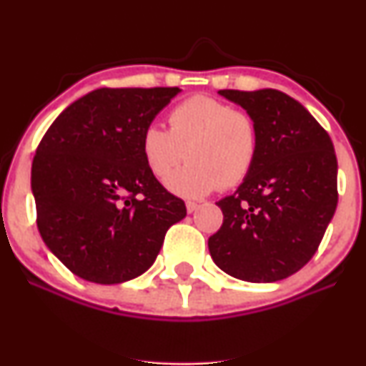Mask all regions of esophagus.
<instances>
[{"label":"esophagus","instance_id":"1","mask_svg":"<svg viewBox=\"0 0 366 366\" xmlns=\"http://www.w3.org/2000/svg\"><path fill=\"white\" fill-rule=\"evenodd\" d=\"M186 208H187V213H194L197 208H199V204L194 203V201H187L186 203Z\"/></svg>","mask_w":366,"mask_h":366}]
</instances>
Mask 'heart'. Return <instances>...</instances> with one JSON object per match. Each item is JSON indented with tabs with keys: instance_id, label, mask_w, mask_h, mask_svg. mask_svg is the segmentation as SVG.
<instances>
[{
	"instance_id": "b5f03b06",
	"label": "heart",
	"mask_w": 366,
	"mask_h": 366,
	"mask_svg": "<svg viewBox=\"0 0 366 366\" xmlns=\"http://www.w3.org/2000/svg\"><path fill=\"white\" fill-rule=\"evenodd\" d=\"M258 151L254 117L207 94L191 96L172 108L169 130L153 124L141 136L142 158L158 180L187 159L169 179L170 191L184 197L239 186L254 167Z\"/></svg>"
}]
</instances>
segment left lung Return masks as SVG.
Instances as JSON below:
<instances>
[{
	"instance_id": "obj_1",
	"label": "left lung",
	"mask_w": 366,
	"mask_h": 366,
	"mask_svg": "<svg viewBox=\"0 0 366 366\" xmlns=\"http://www.w3.org/2000/svg\"><path fill=\"white\" fill-rule=\"evenodd\" d=\"M218 92L254 117L259 151L237 191L217 203L224 224L208 239L209 254L236 279L282 280L313 258L334 217V144L303 104L284 92Z\"/></svg>"
}]
</instances>
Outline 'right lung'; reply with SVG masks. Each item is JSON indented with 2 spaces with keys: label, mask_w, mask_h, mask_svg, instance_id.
Listing matches in <instances>:
<instances>
[{
  "label": "right lung",
  "mask_w": 366,
  "mask_h": 366,
  "mask_svg": "<svg viewBox=\"0 0 366 366\" xmlns=\"http://www.w3.org/2000/svg\"><path fill=\"white\" fill-rule=\"evenodd\" d=\"M179 87L96 89L66 107L36 149L37 229L72 274L96 284L136 279L154 263L186 204L151 174L142 130Z\"/></svg>",
  "instance_id": "right-lung-1"
}]
</instances>
